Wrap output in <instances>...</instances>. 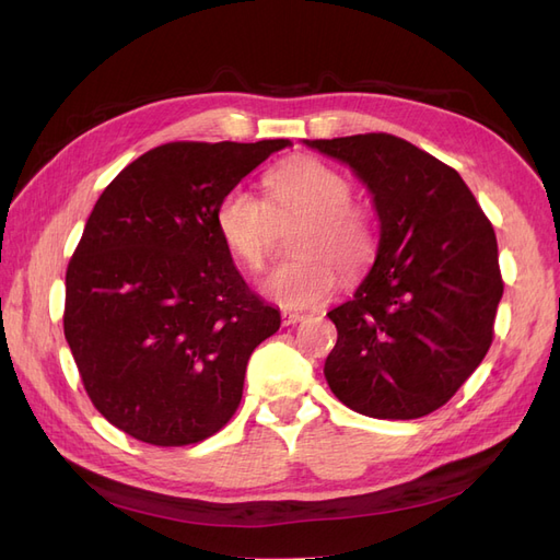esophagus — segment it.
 I'll return each instance as SVG.
<instances>
[{
	"mask_svg": "<svg viewBox=\"0 0 560 560\" xmlns=\"http://www.w3.org/2000/svg\"><path fill=\"white\" fill-rule=\"evenodd\" d=\"M303 315L301 313H292V311H282V325L284 327H294L296 322H301Z\"/></svg>",
	"mask_w": 560,
	"mask_h": 560,
	"instance_id": "34e87169",
	"label": "esophagus"
}]
</instances>
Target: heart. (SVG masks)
Returning a JSON list of instances; mask_svg holds the SVG:
<instances>
[{"instance_id": "b5f03b06", "label": "heart", "mask_w": 560, "mask_h": 560, "mask_svg": "<svg viewBox=\"0 0 560 560\" xmlns=\"http://www.w3.org/2000/svg\"><path fill=\"white\" fill-rule=\"evenodd\" d=\"M266 200L233 186L214 208V229L231 257L257 273L273 245V222L299 217L294 254L264 280V294L282 308H311L329 299L341 273L360 278L376 257L371 212L350 200L352 182L308 154L280 161L264 177Z\"/></svg>"}]
</instances>
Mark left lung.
<instances>
[{
    "mask_svg": "<svg viewBox=\"0 0 560 560\" xmlns=\"http://www.w3.org/2000/svg\"><path fill=\"white\" fill-rule=\"evenodd\" d=\"M348 163L374 194V268L334 308L338 341L325 362L348 409L411 420L444 406L493 343L504 282L493 224L463 177L387 132L311 140Z\"/></svg>",
    "mask_w": 560,
    "mask_h": 560,
    "instance_id": "8db88e82",
    "label": "left lung"
}]
</instances>
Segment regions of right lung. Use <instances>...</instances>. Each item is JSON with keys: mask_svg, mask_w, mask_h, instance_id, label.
Listing matches in <instances>:
<instances>
[{"mask_svg": "<svg viewBox=\"0 0 560 560\" xmlns=\"http://www.w3.org/2000/svg\"><path fill=\"white\" fill-rule=\"evenodd\" d=\"M287 144L167 142L97 198L67 266L62 327L93 406L138 442L222 430L252 350L280 329L219 241L214 208Z\"/></svg>", "mask_w": 560, "mask_h": 560, "instance_id": "add662e5", "label": "right lung"}]
</instances>
